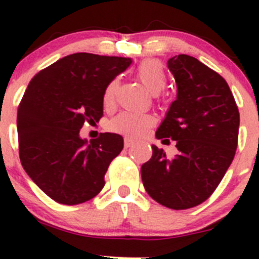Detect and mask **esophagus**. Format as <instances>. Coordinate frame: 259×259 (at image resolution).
<instances>
[{
	"label": "esophagus",
	"mask_w": 259,
	"mask_h": 259,
	"mask_svg": "<svg viewBox=\"0 0 259 259\" xmlns=\"http://www.w3.org/2000/svg\"><path fill=\"white\" fill-rule=\"evenodd\" d=\"M134 144V140L132 139V138H125L124 139V146L125 148H129V146H132Z\"/></svg>",
	"instance_id": "esophagus-1"
}]
</instances>
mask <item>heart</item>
Segmentation results:
<instances>
[{
	"label": "heart",
	"mask_w": 259,
	"mask_h": 259,
	"mask_svg": "<svg viewBox=\"0 0 259 259\" xmlns=\"http://www.w3.org/2000/svg\"><path fill=\"white\" fill-rule=\"evenodd\" d=\"M137 76L146 90L151 94H159L166 85V75L163 65L156 60H144L137 69ZM116 81L113 80L106 85L103 94V103L105 108H111L115 103ZM155 120L151 115L137 114L124 111L110 121V129L121 134L137 137L144 133L148 127L153 126Z\"/></svg>",
	"instance_id": "heart-1"
}]
</instances>
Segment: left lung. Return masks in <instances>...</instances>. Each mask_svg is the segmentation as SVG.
<instances>
[{"label": "left lung", "mask_w": 259, "mask_h": 259, "mask_svg": "<svg viewBox=\"0 0 259 259\" xmlns=\"http://www.w3.org/2000/svg\"><path fill=\"white\" fill-rule=\"evenodd\" d=\"M168 67L178 95L156 138L176 140L178 154L169 159L153 145L142 179L155 202L182 210L205 202L223 179L238 145L239 111L227 81L195 57L178 55Z\"/></svg>", "instance_id": "left-lung-1"}]
</instances>
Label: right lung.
Masks as SVG:
<instances>
[{
  "label": "right lung",
  "mask_w": 259,
  "mask_h": 259,
  "mask_svg": "<svg viewBox=\"0 0 259 259\" xmlns=\"http://www.w3.org/2000/svg\"><path fill=\"white\" fill-rule=\"evenodd\" d=\"M132 60L88 52L69 55L38 71L17 109L18 154L38 188L60 204L93 199L105 185L122 138L100 133L90 143L79 137L85 122L103 116L106 85Z\"/></svg>",
  "instance_id": "add662e5"
}]
</instances>
